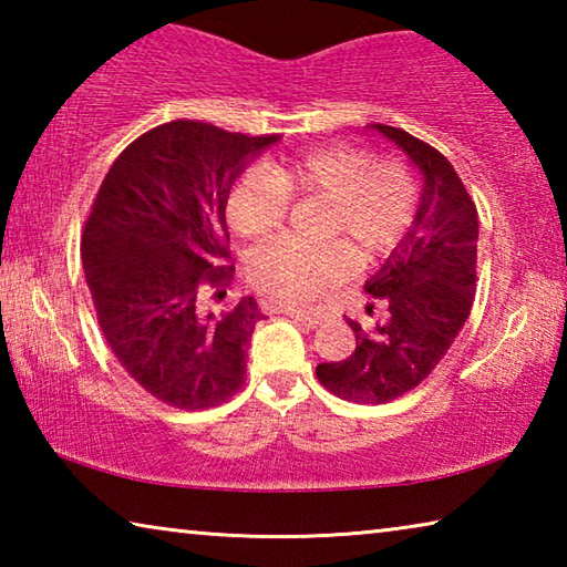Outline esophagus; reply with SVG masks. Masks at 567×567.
<instances>
[{
    "mask_svg": "<svg viewBox=\"0 0 567 567\" xmlns=\"http://www.w3.org/2000/svg\"><path fill=\"white\" fill-rule=\"evenodd\" d=\"M285 315H290V318H292L295 322L305 324V328H318V324L322 322V315L300 310V307H285Z\"/></svg>",
    "mask_w": 567,
    "mask_h": 567,
    "instance_id": "1",
    "label": "esophagus"
}]
</instances>
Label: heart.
I'll return each instance as SVG.
<instances>
[{
  "mask_svg": "<svg viewBox=\"0 0 567 567\" xmlns=\"http://www.w3.org/2000/svg\"><path fill=\"white\" fill-rule=\"evenodd\" d=\"M290 199L328 205L320 237L334 245L277 237L249 252L247 272L265 292L305 300L338 280L350 257L368 265L402 243L417 215V179L402 162H375L358 147L310 150L245 169L227 192V223L239 237H265L285 223Z\"/></svg>",
  "mask_w": 567,
  "mask_h": 567,
  "instance_id": "obj_1",
  "label": "heart"
}]
</instances>
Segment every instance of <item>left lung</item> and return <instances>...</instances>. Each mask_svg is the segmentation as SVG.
I'll return each instance as SVG.
<instances>
[{
    "label": "left lung",
    "instance_id": "obj_1",
    "mask_svg": "<svg viewBox=\"0 0 567 567\" xmlns=\"http://www.w3.org/2000/svg\"><path fill=\"white\" fill-rule=\"evenodd\" d=\"M375 130L405 150L425 185L408 237L364 285L375 300L368 315L382 305V318L370 330L348 320L358 348L315 370L322 388L360 405L405 395L435 370L473 310L477 282V207L455 167L405 130Z\"/></svg>",
    "mask_w": 567,
    "mask_h": 567
}]
</instances>
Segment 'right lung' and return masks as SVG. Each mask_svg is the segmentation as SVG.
<instances>
[{
    "mask_svg": "<svg viewBox=\"0 0 567 567\" xmlns=\"http://www.w3.org/2000/svg\"><path fill=\"white\" fill-rule=\"evenodd\" d=\"M277 140L165 122L120 152L92 203L82 265L100 330L127 375L172 408H217L245 385L262 312L255 297L223 312L203 300H223L235 272L227 192Z\"/></svg>",
    "mask_w": 567,
    "mask_h": 567,
    "instance_id": "right-lung-1",
    "label": "right lung"
}]
</instances>
